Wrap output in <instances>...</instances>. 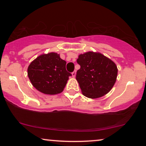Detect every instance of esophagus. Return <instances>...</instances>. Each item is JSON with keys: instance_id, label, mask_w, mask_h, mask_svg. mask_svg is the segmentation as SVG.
Returning a JSON list of instances; mask_svg holds the SVG:
<instances>
[{"instance_id": "34e87169", "label": "esophagus", "mask_w": 146, "mask_h": 146, "mask_svg": "<svg viewBox=\"0 0 146 146\" xmlns=\"http://www.w3.org/2000/svg\"><path fill=\"white\" fill-rule=\"evenodd\" d=\"M76 70H74V71L72 73V77H74H74L76 76Z\"/></svg>"}]
</instances>
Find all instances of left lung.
<instances>
[{
  "mask_svg": "<svg viewBox=\"0 0 146 146\" xmlns=\"http://www.w3.org/2000/svg\"><path fill=\"white\" fill-rule=\"evenodd\" d=\"M80 68L76 78L82 92L90 98H98L108 93L116 80L117 69L110 59L100 53L88 52L79 55Z\"/></svg>",
  "mask_w": 146,
  "mask_h": 146,
  "instance_id": "obj_1",
  "label": "left lung"
}]
</instances>
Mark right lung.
Wrapping results in <instances>:
<instances>
[{
  "mask_svg": "<svg viewBox=\"0 0 146 146\" xmlns=\"http://www.w3.org/2000/svg\"><path fill=\"white\" fill-rule=\"evenodd\" d=\"M66 62L57 53L39 56L28 68V76L33 86L46 94L62 92L72 74L66 69Z\"/></svg>",
  "mask_w": 146,
  "mask_h": 146,
  "instance_id": "add662e5",
  "label": "right lung"
}]
</instances>
